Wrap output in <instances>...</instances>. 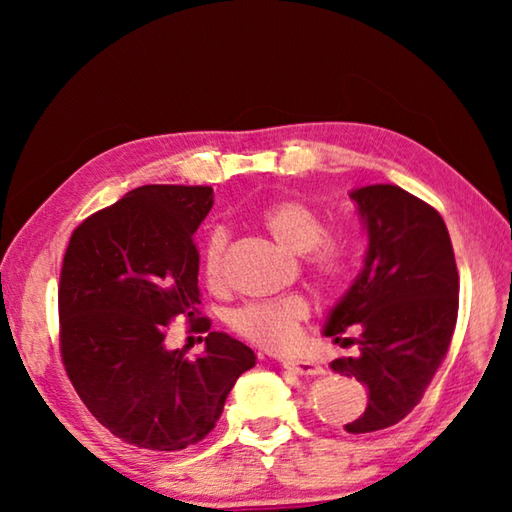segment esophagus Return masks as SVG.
Returning <instances> with one entry per match:
<instances>
[{"label":"esophagus","instance_id":"1","mask_svg":"<svg viewBox=\"0 0 512 512\" xmlns=\"http://www.w3.org/2000/svg\"><path fill=\"white\" fill-rule=\"evenodd\" d=\"M282 366L296 372V375H323V366H318V363L309 359H284Z\"/></svg>","mask_w":512,"mask_h":512}]
</instances>
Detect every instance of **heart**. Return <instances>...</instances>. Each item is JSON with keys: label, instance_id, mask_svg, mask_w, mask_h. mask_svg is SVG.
<instances>
[{"label": "heart", "instance_id": "1", "mask_svg": "<svg viewBox=\"0 0 512 512\" xmlns=\"http://www.w3.org/2000/svg\"><path fill=\"white\" fill-rule=\"evenodd\" d=\"M259 223L277 244L289 253L305 257L309 273L323 287H336L350 266V248L343 239L325 235V221L314 207L298 198H282L259 212ZM228 230L214 228L205 237L201 266L207 282L216 284L223 275ZM309 316V302L300 293H287L275 300L248 302L230 314V327L239 336L266 350H289L300 339V323Z\"/></svg>", "mask_w": 512, "mask_h": 512}]
</instances>
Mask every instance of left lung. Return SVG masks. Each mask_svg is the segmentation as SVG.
I'll list each match as a JSON object with an SVG mask.
<instances>
[{
    "label": "left lung",
    "mask_w": 512,
    "mask_h": 512,
    "mask_svg": "<svg viewBox=\"0 0 512 512\" xmlns=\"http://www.w3.org/2000/svg\"><path fill=\"white\" fill-rule=\"evenodd\" d=\"M368 250L363 268L327 316L325 336L359 329V354L329 363L368 388V406L348 433L393 427L409 415L447 357L458 316V271L447 225L431 205L397 185L354 189Z\"/></svg>",
    "instance_id": "8db88e82"
}]
</instances>
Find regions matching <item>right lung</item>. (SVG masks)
Masks as SVG:
<instances>
[{"mask_svg":"<svg viewBox=\"0 0 512 512\" xmlns=\"http://www.w3.org/2000/svg\"><path fill=\"white\" fill-rule=\"evenodd\" d=\"M212 187L144 185L72 232L58 284L60 354L76 393L128 445L178 452L210 433L255 352L198 318L201 357L167 350L169 323L201 305L194 232Z\"/></svg>","mask_w":512,"mask_h":512,"instance_id":"1","label":"right lung"}]
</instances>
